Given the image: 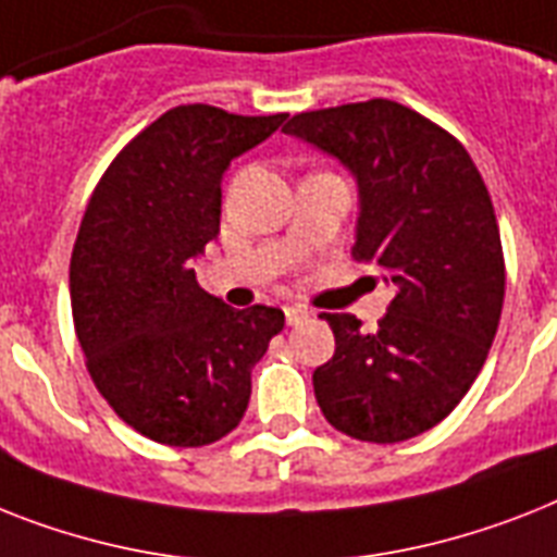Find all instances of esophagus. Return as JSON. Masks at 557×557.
<instances>
[{
	"label": "esophagus",
	"mask_w": 557,
	"mask_h": 557,
	"mask_svg": "<svg viewBox=\"0 0 557 557\" xmlns=\"http://www.w3.org/2000/svg\"><path fill=\"white\" fill-rule=\"evenodd\" d=\"M309 320V309H302V306H286V323L288 325H300Z\"/></svg>",
	"instance_id": "1"
}]
</instances>
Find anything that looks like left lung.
<instances>
[{"instance_id": "left-lung-1", "label": "left lung", "mask_w": 557, "mask_h": 557, "mask_svg": "<svg viewBox=\"0 0 557 557\" xmlns=\"http://www.w3.org/2000/svg\"><path fill=\"white\" fill-rule=\"evenodd\" d=\"M283 131L349 165L360 185L351 257L395 286L374 332L355 314H320L334 332V357L311 377L320 411L357 441L423 435L481 374L504 309V246L481 171L458 137L392 99L302 111Z\"/></svg>"}]
</instances>
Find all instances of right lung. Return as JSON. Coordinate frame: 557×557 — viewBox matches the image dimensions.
<instances>
[{
  "label": "right lung",
  "instance_id": "obj_1",
  "mask_svg": "<svg viewBox=\"0 0 557 557\" xmlns=\"http://www.w3.org/2000/svg\"><path fill=\"white\" fill-rule=\"evenodd\" d=\"M283 120L176 106L90 194L71 255L76 341L99 395L151 441L208 446L237 429L251 369L283 332V311L232 309L191 269L220 232L223 171Z\"/></svg>",
  "mask_w": 557,
  "mask_h": 557
}]
</instances>
